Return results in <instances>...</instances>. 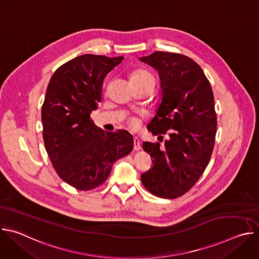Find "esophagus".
<instances>
[{"label":"esophagus","mask_w":259,"mask_h":259,"mask_svg":"<svg viewBox=\"0 0 259 259\" xmlns=\"http://www.w3.org/2000/svg\"><path fill=\"white\" fill-rule=\"evenodd\" d=\"M134 146H133V149H134V151H139L140 149H141V145H140V141H139V139H138V137H134Z\"/></svg>","instance_id":"esophagus-1"}]
</instances>
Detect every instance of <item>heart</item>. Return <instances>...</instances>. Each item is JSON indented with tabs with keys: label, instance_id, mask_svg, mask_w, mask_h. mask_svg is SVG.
I'll list each match as a JSON object with an SVG mask.
<instances>
[{
	"label": "heart",
	"instance_id": "b5f03b06",
	"mask_svg": "<svg viewBox=\"0 0 259 259\" xmlns=\"http://www.w3.org/2000/svg\"><path fill=\"white\" fill-rule=\"evenodd\" d=\"M130 83L131 84H139V83H146V82H154V77L152 76V73L149 72L145 69H136L130 73ZM136 121L131 122V126L135 127Z\"/></svg>",
	"mask_w": 259,
	"mask_h": 259
}]
</instances>
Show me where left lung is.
I'll return each instance as SVG.
<instances>
[{
	"label": "left lung",
	"instance_id": "left-lung-1",
	"mask_svg": "<svg viewBox=\"0 0 259 259\" xmlns=\"http://www.w3.org/2000/svg\"><path fill=\"white\" fill-rule=\"evenodd\" d=\"M158 70L162 101L147 125L160 142H143L153 167L140 178L145 189L163 199L189 192L209 164L217 128L214 96L203 69L192 58L157 51L139 58Z\"/></svg>",
	"mask_w": 259,
	"mask_h": 259
}]
</instances>
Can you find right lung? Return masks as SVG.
Wrapping results in <instances>:
<instances>
[{"mask_svg":"<svg viewBox=\"0 0 259 259\" xmlns=\"http://www.w3.org/2000/svg\"><path fill=\"white\" fill-rule=\"evenodd\" d=\"M124 59L84 54L58 67L42 106L45 149L58 176L80 191L107 179L114 163L133 149L126 130L104 132L90 119L101 100L104 78Z\"/></svg>","mask_w":259,"mask_h":259,"instance_id":"obj_1","label":"right lung"}]
</instances>
